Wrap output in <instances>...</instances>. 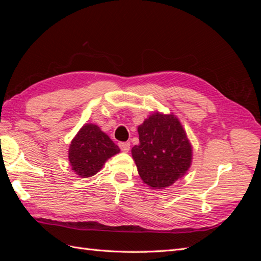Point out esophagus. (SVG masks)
I'll use <instances>...</instances> for the list:
<instances>
[{"label":"esophagus","instance_id":"1","mask_svg":"<svg viewBox=\"0 0 261 261\" xmlns=\"http://www.w3.org/2000/svg\"><path fill=\"white\" fill-rule=\"evenodd\" d=\"M118 146H120V148H121L123 152H128L129 151V148H130L129 141H126V143H120V144H118Z\"/></svg>","mask_w":261,"mask_h":261}]
</instances>
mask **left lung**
Returning <instances> with one entry per match:
<instances>
[{
  "mask_svg": "<svg viewBox=\"0 0 261 261\" xmlns=\"http://www.w3.org/2000/svg\"><path fill=\"white\" fill-rule=\"evenodd\" d=\"M137 132L139 144L132 148V156L145 184L163 189L186 174L193 161V146L176 115L153 112Z\"/></svg>",
  "mask_w": 261,
  "mask_h": 261,
  "instance_id": "8db88e82",
  "label": "left lung"
}]
</instances>
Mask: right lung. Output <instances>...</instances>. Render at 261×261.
Instances as JSON below:
<instances>
[{"label": "right lung", "instance_id": "1", "mask_svg": "<svg viewBox=\"0 0 261 261\" xmlns=\"http://www.w3.org/2000/svg\"><path fill=\"white\" fill-rule=\"evenodd\" d=\"M118 152L120 148L98 125L86 123L70 141L68 160L76 174L86 178L97 174L110 158Z\"/></svg>", "mask_w": 261, "mask_h": 261}]
</instances>
